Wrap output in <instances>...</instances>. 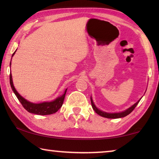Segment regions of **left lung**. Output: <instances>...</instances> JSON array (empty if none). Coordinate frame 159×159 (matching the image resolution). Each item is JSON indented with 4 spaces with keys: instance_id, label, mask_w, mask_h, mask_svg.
<instances>
[{
    "instance_id": "left-lung-1",
    "label": "left lung",
    "mask_w": 159,
    "mask_h": 159,
    "mask_svg": "<svg viewBox=\"0 0 159 159\" xmlns=\"http://www.w3.org/2000/svg\"><path fill=\"white\" fill-rule=\"evenodd\" d=\"M90 99H91V104H92V107H93V109H94V111H95L97 113V114H99V116H101L104 117V118H123V117L126 116L130 114V113L133 111L134 109L135 108L137 105H138L139 102L140 101V99H139V101L137 102L135 104H134L133 106L130 107V108H128V109H126L125 111H123V112H120V113H107V112L102 111H101V110H99V109L97 108V107L95 105V104L93 103L92 98H90Z\"/></svg>"
}]
</instances>
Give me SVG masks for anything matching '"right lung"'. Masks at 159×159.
I'll use <instances>...</instances> for the list:
<instances>
[{"label": "right lung", "instance_id": "obj_1", "mask_svg": "<svg viewBox=\"0 0 159 159\" xmlns=\"http://www.w3.org/2000/svg\"><path fill=\"white\" fill-rule=\"evenodd\" d=\"M15 52L12 54V57H13V55H15ZM10 65H11V61H10ZM10 85H11L12 91L15 94V95L17 96V99H19V101L20 102V103L21 104V105L23 106L24 108L29 113L37 115H49L57 112L58 110L61 108V106H62L64 99V98H65V95L67 90V89H66L62 95L59 97V98L55 99L54 101L43 102V103L39 104H34L31 103V102L27 101L26 99L22 98V97L17 93V91L15 90L14 85H13L11 74H10Z\"/></svg>", "mask_w": 159, "mask_h": 159}]
</instances>
